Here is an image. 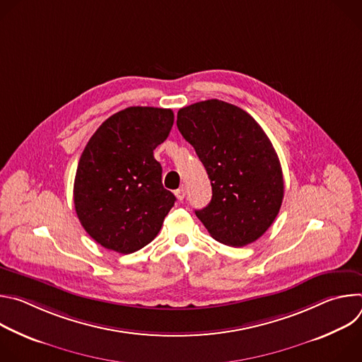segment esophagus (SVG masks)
Listing matches in <instances>:
<instances>
[{"label":"esophagus","mask_w":362,"mask_h":362,"mask_svg":"<svg viewBox=\"0 0 362 362\" xmlns=\"http://www.w3.org/2000/svg\"><path fill=\"white\" fill-rule=\"evenodd\" d=\"M175 194H176V197H177L179 200H183L185 196H186V189L182 186V187H179L177 190H175Z\"/></svg>","instance_id":"esophagus-1"}]
</instances>
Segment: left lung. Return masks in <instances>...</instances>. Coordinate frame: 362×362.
Returning <instances> with one entry per match:
<instances>
[{
  "instance_id": "8db88e82",
  "label": "left lung",
  "mask_w": 362,
  "mask_h": 362,
  "mask_svg": "<svg viewBox=\"0 0 362 362\" xmlns=\"http://www.w3.org/2000/svg\"><path fill=\"white\" fill-rule=\"evenodd\" d=\"M176 124L212 185V200L196 216L225 245L239 247L259 239L284 199L282 168L262 127L245 110L216 98L180 109Z\"/></svg>"
}]
</instances>
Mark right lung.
Wrapping results in <instances>:
<instances>
[{"label":"right lung","mask_w":362,"mask_h":362,"mask_svg":"<svg viewBox=\"0 0 362 362\" xmlns=\"http://www.w3.org/2000/svg\"><path fill=\"white\" fill-rule=\"evenodd\" d=\"M170 109L127 107L103 123L84 147L74 179V208L86 232L127 255L158 236L175 204L153 150L173 126Z\"/></svg>","instance_id":"add662e5"}]
</instances>
